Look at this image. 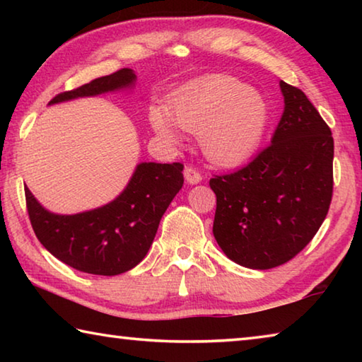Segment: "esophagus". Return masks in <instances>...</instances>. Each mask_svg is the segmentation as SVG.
Listing matches in <instances>:
<instances>
[{"mask_svg":"<svg viewBox=\"0 0 362 362\" xmlns=\"http://www.w3.org/2000/svg\"><path fill=\"white\" fill-rule=\"evenodd\" d=\"M183 175H185V180L189 183V185H196V183L203 180V175H201L194 168H185Z\"/></svg>","mask_w":362,"mask_h":362,"instance_id":"esophagus-1","label":"esophagus"}]
</instances>
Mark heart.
<instances>
[{
    "instance_id": "obj_1",
    "label": "heart",
    "mask_w": 362,
    "mask_h": 362,
    "mask_svg": "<svg viewBox=\"0 0 362 362\" xmlns=\"http://www.w3.org/2000/svg\"><path fill=\"white\" fill-rule=\"evenodd\" d=\"M151 127L164 140L177 139L175 127L198 134L201 151L217 166H236L259 150L269 122L265 97L231 76H209L170 94L153 108Z\"/></svg>"
}]
</instances>
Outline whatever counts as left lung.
<instances>
[{
	"instance_id": "obj_1",
	"label": "left lung",
	"mask_w": 362,
	"mask_h": 362,
	"mask_svg": "<svg viewBox=\"0 0 362 362\" xmlns=\"http://www.w3.org/2000/svg\"><path fill=\"white\" fill-rule=\"evenodd\" d=\"M284 112L272 145L247 166L216 175L212 233L238 265L269 269L293 259L320 230L332 201L334 139L302 90L279 83Z\"/></svg>"
}]
</instances>
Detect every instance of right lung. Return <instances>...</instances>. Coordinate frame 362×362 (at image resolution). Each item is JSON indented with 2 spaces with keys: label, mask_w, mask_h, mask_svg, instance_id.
<instances>
[{
  "label": "right lung",
  "mask_w": 362,
  "mask_h": 362,
  "mask_svg": "<svg viewBox=\"0 0 362 362\" xmlns=\"http://www.w3.org/2000/svg\"><path fill=\"white\" fill-rule=\"evenodd\" d=\"M136 73L121 69L54 97L49 105L132 89ZM183 164L140 163L126 188L108 204L71 216L42 207L25 187L27 211L40 243L78 272L115 276L132 269L148 252L163 214L183 185Z\"/></svg>",
  "instance_id": "1"
}]
</instances>
